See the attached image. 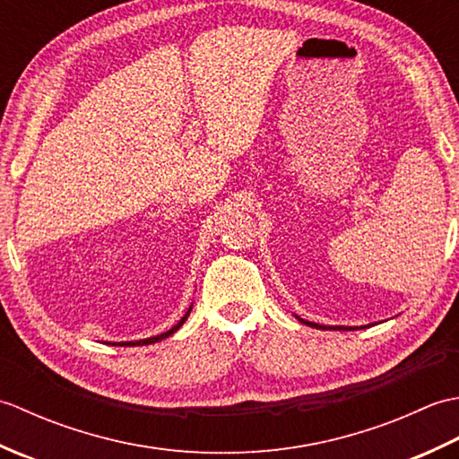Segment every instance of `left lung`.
Returning <instances> with one entry per match:
<instances>
[{
	"label": "left lung",
	"instance_id": "left-lung-1",
	"mask_svg": "<svg viewBox=\"0 0 459 459\" xmlns=\"http://www.w3.org/2000/svg\"><path fill=\"white\" fill-rule=\"evenodd\" d=\"M301 324H306V325H309V327H316V329H333V331H355V329H359V327H345V325H319V324H311V321H306V319H301L299 316H296ZM365 327H368V325H365Z\"/></svg>",
	"mask_w": 459,
	"mask_h": 459
}]
</instances>
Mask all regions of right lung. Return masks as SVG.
Listing matches in <instances>:
<instances>
[{"label":"right lung","mask_w":459,"mask_h":459,"mask_svg":"<svg viewBox=\"0 0 459 459\" xmlns=\"http://www.w3.org/2000/svg\"><path fill=\"white\" fill-rule=\"evenodd\" d=\"M191 309H193V304L189 306V309L185 311V316L178 321V324H175L169 331H165V333H160V335H155V337H148V339H140V341H120V343H108V345H118V347H138V345H152V343H160V341H163V339H168L169 335H173L175 331H178L185 321H187V317H189V314H191Z\"/></svg>","instance_id":"obj_1"}]
</instances>
